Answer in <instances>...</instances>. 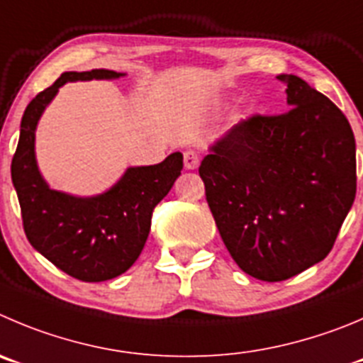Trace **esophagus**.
<instances>
[{
  "instance_id": "1",
  "label": "esophagus",
  "mask_w": 363,
  "mask_h": 363,
  "mask_svg": "<svg viewBox=\"0 0 363 363\" xmlns=\"http://www.w3.org/2000/svg\"><path fill=\"white\" fill-rule=\"evenodd\" d=\"M199 162H201V155H199V152L195 150L184 152V166L188 168V170H195V168L199 166Z\"/></svg>"
}]
</instances>
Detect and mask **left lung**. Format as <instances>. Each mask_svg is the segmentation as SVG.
<instances>
[{
    "instance_id": "left-lung-1",
    "label": "left lung",
    "mask_w": 363,
    "mask_h": 363,
    "mask_svg": "<svg viewBox=\"0 0 363 363\" xmlns=\"http://www.w3.org/2000/svg\"><path fill=\"white\" fill-rule=\"evenodd\" d=\"M277 79L290 109L242 120L199 166L229 254L243 272L270 283L326 258L357 195L347 118L296 74Z\"/></svg>"
}]
</instances>
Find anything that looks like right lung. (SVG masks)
I'll list each match as a JSON object with an SVG mask.
<instances>
[{"label": "right lung", "instance_id": "1", "mask_svg": "<svg viewBox=\"0 0 363 363\" xmlns=\"http://www.w3.org/2000/svg\"><path fill=\"white\" fill-rule=\"evenodd\" d=\"M111 69L66 71L28 104L12 157V182L21 206L23 229L35 250L57 269L87 283L127 272L143 250L154 208L182 170V154L154 166L128 168L107 193L79 199L50 189L35 162V127L60 86L73 80L118 79Z\"/></svg>", "mask_w": 363, "mask_h": 363}]
</instances>
